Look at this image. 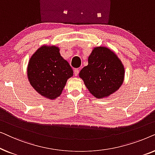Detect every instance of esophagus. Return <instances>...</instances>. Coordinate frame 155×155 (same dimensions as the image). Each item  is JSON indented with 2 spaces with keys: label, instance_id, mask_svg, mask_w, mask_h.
Wrapping results in <instances>:
<instances>
[{
  "label": "esophagus",
  "instance_id": "1",
  "mask_svg": "<svg viewBox=\"0 0 155 155\" xmlns=\"http://www.w3.org/2000/svg\"><path fill=\"white\" fill-rule=\"evenodd\" d=\"M78 73H79V70L78 69H74V75H75V76H78Z\"/></svg>",
  "mask_w": 155,
  "mask_h": 155
}]
</instances>
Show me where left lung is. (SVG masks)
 I'll list each match as a JSON object with an SVG mask.
<instances>
[{
	"instance_id": "8db88e82",
	"label": "left lung",
	"mask_w": 155,
	"mask_h": 155,
	"mask_svg": "<svg viewBox=\"0 0 155 155\" xmlns=\"http://www.w3.org/2000/svg\"><path fill=\"white\" fill-rule=\"evenodd\" d=\"M125 70L121 61L107 47L93 49L88 65L80 72V77L90 92L98 99L109 96L118 90L124 80Z\"/></svg>"
}]
</instances>
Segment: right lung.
<instances>
[{"mask_svg":"<svg viewBox=\"0 0 155 155\" xmlns=\"http://www.w3.org/2000/svg\"><path fill=\"white\" fill-rule=\"evenodd\" d=\"M73 71L56 46H43L31 57L27 76L31 85L42 96L51 99L60 96Z\"/></svg>","mask_w":155,"mask_h":155,"instance_id":"1","label":"right lung"}]
</instances>
